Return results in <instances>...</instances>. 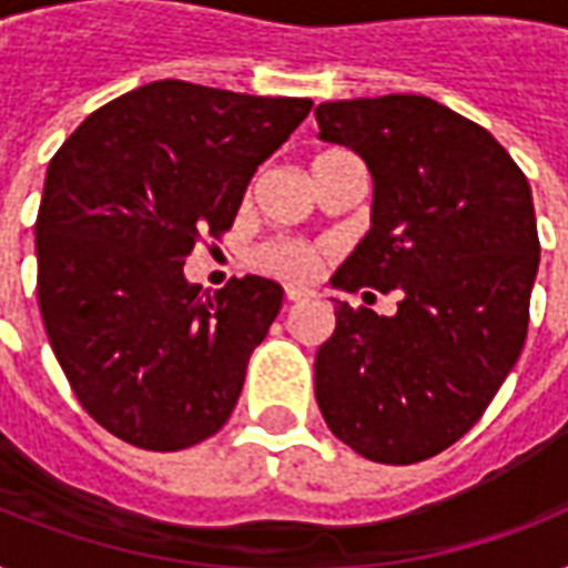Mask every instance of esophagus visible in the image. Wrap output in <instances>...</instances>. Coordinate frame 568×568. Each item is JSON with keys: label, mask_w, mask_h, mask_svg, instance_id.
Returning a JSON list of instances; mask_svg holds the SVG:
<instances>
[{"label": "esophagus", "mask_w": 568, "mask_h": 568, "mask_svg": "<svg viewBox=\"0 0 568 568\" xmlns=\"http://www.w3.org/2000/svg\"><path fill=\"white\" fill-rule=\"evenodd\" d=\"M285 297H288L292 303H297V301H306V297H312V292L310 288H301V285H285Z\"/></svg>", "instance_id": "34e87169"}]
</instances>
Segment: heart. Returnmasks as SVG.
Segmentation results:
<instances>
[{"instance_id": "1", "label": "heart", "mask_w": 568, "mask_h": 568, "mask_svg": "<svg viewBox=\"0 0 568 568\" xmlns=\"http://www.w3.org/2000/svg\"><path fill=\"white\" fill-rule=\"evenodd\" d=\"M321 262H324V250L294 239L267 241L253 256V265L258 271L280 276V280H294V283L312 280L321 271Z\"/></svg>"}]
</instances>
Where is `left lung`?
Returning a JSON list of instances; mask_svg holds the SVG:
<instances>
[{
  "label": "left lung",
  "mask_w": 568,
  "mask_h": 568,
  "mask_svg": "<svg viewBox=\"0 0 568 568\" xmlns=\"http://www.w3.org/2000/svg\"><path fill=\"white\" fill-rule=\"evenodd\" d=\"M315 118L374 182L372 230L329 283L400 288L392 318L336 301L315 400L356 454L409 466L466 436L519 359L539 267L534 196L484 126L430 97L321 102Z\"/></svg>",
  "instance_id": "8db88e82"
}]
</instances>
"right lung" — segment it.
Here are the masks:
<instances>
[{
  "instance_id": "right-lung-1",
  "label": "right lung",
  "mask_w": 568,
  "mask_h": 568,
  "mask_svg": "<svg viewBox=\"0 0 568 568\" xmlns=\"http://www.w3.org/2000/svg\"><path fill=\"white\" fill-rule=\"evenodd\" d=\"M312 100L164 79L93 111L40 196L38 303L79 404L118 439L182 450L221 430L283 306L265 276L200 294L182 274L239 214Z\"/></svg>"
}]
</instances>
